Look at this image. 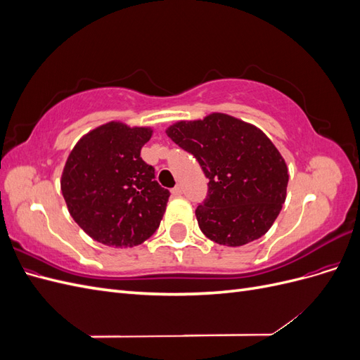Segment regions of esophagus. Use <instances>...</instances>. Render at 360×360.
<instances>
[{"instance_id":"esophagus-1","label":"esophagus","mask_w":360,"mask_h":360,"mask_svg":"<svg viewBox=\"0 0 360 360\" xmlns=\"http://www.w3.org/2000/svg\"><path fill=\"white\" fill-rule=\"evenodd\" d=\"M171 193H172V197H180V195L183 193V191H181L180 186H176V188L171 191Z\"/></svg>"}]
</instances>
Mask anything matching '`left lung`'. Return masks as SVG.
Segmentation results:
<instances>
[{
  "label": "left lung",
  "instance_id": "left-lung-1",
  "mask_svg": "<svg viewBox=\"0 0 360 360\" xmlns=\"http://www.w3.org/2000/svg\"><path fill=\"white\" fill-rule=\"evenodd\" d=\"M209 179L195 214L201 231L225 246L264 236L285 201L288 169L274 143L252 124L225 114L180 122L167 130Z\"/></svg>",
  "mask_w": 360,
  "mask_h": 360
}]
</instances>
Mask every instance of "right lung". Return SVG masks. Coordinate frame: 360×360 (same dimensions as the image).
I'll list each match as a JSON object with an SVG mask.
<instances>
[{
    "label": "right lung",
    "mask_w": 360,
    "mask_h": 360,
    "mask_svg": "<svg viewBox=\"0 0 360 360\" xmlns=\"http://www.w3.org/2000/svg\"><path fill=\"white\" fill-rule=\"evenodd\" d=\"M150 136L147 127L111 122L86 134L69 155L63 197L75 222L94 240L132 248L159 228L169 191L139 156Z\"/></svg>",
    "instance_id": "1"
}]
</instances>
